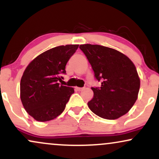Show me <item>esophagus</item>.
Segmentation results:
<instances>
[{"instance_id":"obj_1","label":"esophagus","mask_w":159,"mask_h":159,"mask_svg":"<svg viewBox=\"0 0 159 159\" xmlns=\"http://www.w3.org/2000/svg\"><path fill=\"white\" fill-rule=\"evenodd\" d=\"M75 90H77V91H81V90H84V88H83V87H75Z\"/></svg>"}]
</instances>
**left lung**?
<instances>
[{
  "label": "left lung",
  "mask_w": 159,
  "mask_h": 159,
  "mask_svg": "<svg viewBox=\"0 0 159 159\" xmlns=\"http://www.w3.org/2000/svg\"><path fill=\"white\" fill-rule=\"evenodd\" d=\"M92 66L100 87H91L93 98L87 103L95 114L116 120L132 108L138 98L140 78L135 66L123 53L99 45H80Z\"/></svg>",
  "instance_id": "obj_1"
}]
</instances>
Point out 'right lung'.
<instances>
[{
	"instance_id": "obj_1",
	"label": "right lung",
	"mask_w": 159,
	"mask_h": 159,
	"mask_svg": "<svg viewBox=\"0 0 159 159\" xmlns=\"http://www.w3.org/2000/svg\"><path fill=\"white\" fill-rule=\"evenodd\" d=\"M78 48V45H66L49 49L25 69L20 83V97L28 114L37 121L52 120L64 111L74 88L60 84L59 81Z\"/></svg>"
}]
</instances>
